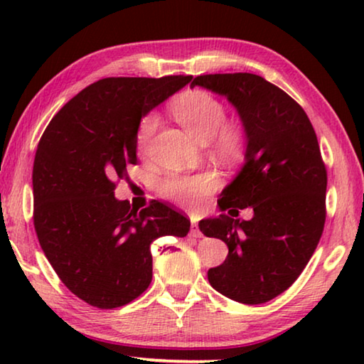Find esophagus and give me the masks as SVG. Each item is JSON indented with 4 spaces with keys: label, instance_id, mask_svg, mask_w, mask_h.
Returning a JSON list of instances; mask_svg holds the SVG:
<instances>
[{
    "label": "esophagus",
    "instance_id": "obj_1",
    "mask_svg": "<svg viewBox=\"0 0 364 364\" xmlns=\"http://www.w3.org/2000/svg\"><path fill=\"white\" fill-rule=\"evenodd\" d=\"M189 236H193V237H200V236H202V232H200L199 226H197L196 221H193V223H191V231H189Z\"/></svg>",
    "mask_w": 364,
    "mask_h": 364
}]
</instances>
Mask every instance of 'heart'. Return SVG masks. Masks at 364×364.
<instances>
[{"label":"heart","instance_id":"heart-1","mask_svg":"<svg viewBox=\"0 0 364 364\" xmlns=\"http://www.w3.org/2000/svg\"><path fill=\"white\" fill-rule=\"evenodd\" d=\"M175 119L197 141L210 139L212 149L218 157L231 160L241 156L247 141L245 128L237 122H225L223 102L202 90L188 91L171 106ZM159 125L156 114L146 115L138 128V149L144 152ZM218 186L217 175L200 171L194 175H171L162 183V194L176 204L194 207Z\"/></svg>","mask_w":364,"mask_h":364}]
</instances>
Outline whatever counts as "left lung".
<instances>
[{
	"instance_id": "8db88e82",
	"label": "left lung",
	"mask_w": 364,
	"mask_h": 364,
	"mask_svg": "<svg viewBox=\"0 0 364 364\" xmlns=\"http://www.w3.org/2000/svg\"><path fill=\"white\" fill-rule=\"evenodd\" d=\"M194 86L225 96L247 133L245 164L220 194V210H254L247 221L225 213L199 221L228 245L208 282L239 304H264L294 284L321 239L328 173L316 133L291 96L255 73L199 75Z\"/></svg>"
}]
</instances>
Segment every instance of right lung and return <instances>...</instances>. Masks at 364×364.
<instances>
[{"mask_svg":"<svg viewBox=\"0 0 364 364\" xmlns=\"http://www.w3.org/2000/svg\"><path fill=\"white\" fill-rule=\"evenodd\" d=\"M193 75L110 77L86 86L49 122L33 162V225L65 287L102 310L139 297L152 281L151 244L184 237L191 221L152 200L134 210L115 199L136 165L141 119Z\"/></svg>","mask_w":364,"mask_h":364,"instance_id":"1","label":"right lung"}]
</instances>
